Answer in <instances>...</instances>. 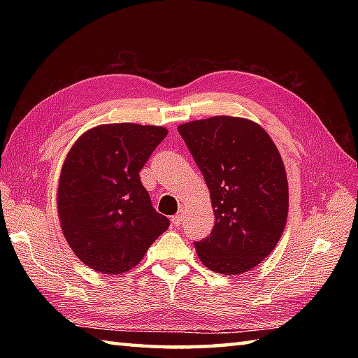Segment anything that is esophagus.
I'll return each mask as SVG.
<instances>
[{
  "mask_svg": "<svg viewBox=\"0 0 358 358\" xmlns=\"http://www.w3.org/2000/svg\"><path fill=\"white\" fill-rule=\"evenodd\" d=\"M183 220H185V214H183V210H181V212H178L177 215L172 217L171 222H172V224H175V226H180L181 223H183Z\"/></svg>",
  "mask_w": 358,
  "mask_h": 358,
  "instance_id": "34e87169",
  "label": "esophagus"
}]
</instances>
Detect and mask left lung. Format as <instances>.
<instances>
[{
    "label": "left lung",
    "instance_id": "8db88e82",
    "mask_svg": "<svg viewBox=\"0 0 358 358\" xmlns=\"http://www.w3.org/2000/svg\"><path fill=\"white\" fill-rule=\"evenodd\" d=\"M206 181L215 224L195 241L201 263L224 275L260 264L285 231L289 208L283 159L264 129L238 117L178 126Z\"/></svg>",
    "mask_w": 358,
    "mask_h": 358
}]
</instances>
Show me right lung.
<instances>
[{
    "label": "right lung",
    "instance_id": "obj_1",
    "mask_svg": "<svg viewBox=\"0 0 358 358\" xmlns=\"http://www.w3.org/2000/svg\"><path fill=\"white\" fill-rule=\"evenodd\" d=\"M166 135L163 126L101 124L83 134L67 154L58 183V217L66 241L90 269L127 272L169 227L140 180Z\"/></svg>",
    "mask_w": 358,
    "mask_h": 358
}]
</instances>
